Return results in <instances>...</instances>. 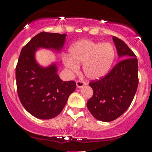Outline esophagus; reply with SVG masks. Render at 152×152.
Returning <instances> with one entry per match:
<instances>
[{
  "mask_svg": "<svg viewBox=\"0 0 152 152\" xmlns=\"http://www.w3.org/2000/svg\"><path fill=\"white\" fill-rule=\"evenodd\" d=\"M85 85V82H81V81H77V82H76V87H77L78 88H81V87H84Z\"/></svg>",
  "mask_w": 152,
  "mask_h": 152,
  "instance_id": "obj_1",
  "label": "esophagus"
}]
</instances>
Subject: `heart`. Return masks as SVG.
<instances>
[{
    "mask_svg": "<svg viewBox=\"0 0 152 152\" xmlns=\"http://www.w3.org/2000/svg\"><path fill=\"white\" fill-rule=\"evenodd\" d=\"M116 52L109 42L82 39L69 48V56L63 57L64 65L71 72H77L83 65V72L88 79H100L110 72Z\"/></svg>",
    "mask_w": 152,
    "mask_h": 152,
    "instance_id": "b5f03b06",
    "label": "heart"
}]
</instances>
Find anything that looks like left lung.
I'll use <instances>...</instances> for the list:
<instances>
[{
    "label": "left lung",
    "instance_id": "obj_1",
    "mask_svg": "<svg viewBox=\"0 0 152 152\" xmlns=\"http://www.w3.org/2000/svg\"><path fill=\"white\" fill-rule=\"evenodd\" d=\"M118 55L121 59L111 71L100 80L89 85L93 96L87 107L93 117L104 122L115 120L129 107L138 85L137 59L126 44L113 37Z\"/></svg>",
    "mask_w": 152,
    "mask_h": 152
}]
</instances>
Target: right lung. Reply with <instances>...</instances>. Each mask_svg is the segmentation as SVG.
Listing matches in <instances>:
<instances>
[{"instance_id":"right-lung-1","label":"right lung","mask_w":152,"mask_h":152,"mask_svg":"<svg viewBox=\"0 0 152 152\" xmlns=\"http://www.w3.org/2000/svg\"><path fill=\"white\" fill-rule=\"evenodd\" d=\"M65 34L40 32L22 48L16 67L18 94L24 108L34 117L50 119L57 116L76 89L73 81L63 82L57 74L55 62L41 66L36 60L38 49L60 52Z\"/></svg>"}]
</instances>
